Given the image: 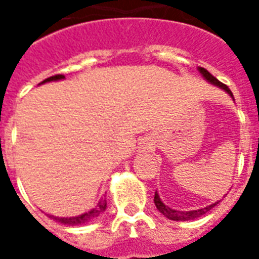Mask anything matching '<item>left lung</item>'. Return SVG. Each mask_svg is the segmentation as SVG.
Segmentation results:
<instances>
[{
  "instance_id": "obj_1",
  "label": "left lung",
  "mask_w": 259,
  "mask_h": 259,
  "mask_svg": "<svg viewBox=\"0 0 259 259\" xmlns=\"http://www.w3.org/2000/svg\"><path fill=\"white\" fill-rule=\"evenodd\" d=\"M198 70H200V73L204 76V79L208 80L211 84H215L218 85V87H221L222 90L226 91L229 96L233 98V94H232V91H230V89H229L228 85L221 83V81H219L217 77H213V76H212L206 69L198 68ZM154 202H155V205H157L158 211L161 212L163 217H166L168 219H170V221H193V219H197V218L202 217V215L206 213L208 211H211L212 208L217 205L219 201H218V202H213V204H211V205L200 208V209H193V211H178V209H172V208H169L168 205H165V204L162 202V200L159 198V195H158L157 191H155V195H154Z\"/></svg>"
}]
</instances>
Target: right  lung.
Wrapping results in <instances>:
<instances>
[{
    "label": "right lung",
    "instance_id": "1",
    "mask_svg": "<svg viewBox=\"0 0 259 259\" xmlns=\"http://www.w3.org/2000/svg\"><path fill=\"white\" fill-rule=\"evenodd\" d=\"M65 79L64 74H55V76H51V77H48V79L42 80L40 84L42 83H47V81H57V80H62ZM107 209V200L105 198H101V200L98 201V204H97L96 208H93L91 211L85 212V213H81L79 217H72V218H58V217H54V215H50V218H53L54 221H57V222L64 223V225H69V226H77V225H83V223H87L93 221L94 218H97L100 213Z\"/></svg>",
    "mask_w": 259,
    "mask_h": 259
}]
</instances>
